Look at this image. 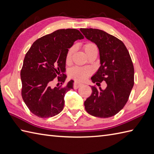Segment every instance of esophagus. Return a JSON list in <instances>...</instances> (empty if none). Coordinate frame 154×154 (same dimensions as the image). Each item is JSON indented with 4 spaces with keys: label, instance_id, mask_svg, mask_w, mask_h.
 I'll return each instance as SVG.
<instances>
[{
    "label": "esophagus",
    "instance_id": "34e87169",
    "mask_svg": "<svg viewBox=\"0 0 154 154\" xmlns=\"http://www.w3.org/2000/svg\"><path fill=\"white\" fill-rule=\"evenodd\" d=\"M83 85V83H79V82H75L74 85H73V88H74L75 89H77L79 87H81V85Z\"/></svg>",
    "mask_w": 154,
    "mask_h": 154
}]
</instances>
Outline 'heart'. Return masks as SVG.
I'll list each match as a JSON object with an SVG mask.
<instances>
[{
	"label": "heart",
	"mask_w": 154,
	"mask_h": 154,
	"mask_svg": "<svg viewBox=\"0 0 154 154\" xmlns=\"http://www.w3.org/2000/svg\"><path fill=\"white\" fill-rule=\"evenodd\" d=\"M84 51L85 52L87 55L92 53L93 51L97 50V46L95 44L91 42H88L84 45L83 46ZM75 50V46H72L69 49L67 55H66V61L69 62L71 60L72 55H73ZM91 73V70L89 68H83L79 67H74L71 68L69 71V75L72 78H74L75 79L79 81H84L89 76V75Z\"/></svg>",
	"instance_id": "obj_1"
}]
</instances>
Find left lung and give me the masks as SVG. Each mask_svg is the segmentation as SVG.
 I'll return each instance as SVG.
<instances>
[{"mask_svg":"<svg viewBox=\"0 0 154 154\" xmlns=\"http://www.w3.org/2000/svg\"><path fill=\"white\" fill-rule=\"evenodd\" d=\"M87 40L99 50L100 66L91 77L93 83L105 81V89L92 86L85 101L87 112L100 118L113 116L125 106L134 86V69L128 51L119 39L99 29L81 28Z\"/></svg>","mask_w":154,"mask_h":154,"instance_id":"1","label":"left lung"}]
</instances>
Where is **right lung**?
<instances>
[{
    "mask_svg": "<svg viewBox=\"0 0 154 154\" xmlns=\"http://www.w3.org/2000/svg\"><path fill=\"white\" fill-rule=\"evenodd\" d=\"M84 36L77 29H60L38 39L25 55L20 71L22 97L31 112L40 118L60 113L64 97L73 89V80L64 87H51L52 81L66 79L67 52L74 42Z\"/></svg>",
    "mask_w": 154,
    "mask_h": 154,
    "instance_id": "add662e5",
    "label": "right lung"
}]
</instances>
